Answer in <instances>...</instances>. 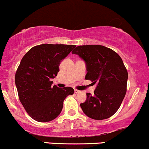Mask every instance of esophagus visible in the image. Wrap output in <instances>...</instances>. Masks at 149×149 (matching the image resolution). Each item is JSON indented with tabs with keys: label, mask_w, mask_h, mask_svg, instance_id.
I'll return each mask as SVG.
<instances>
[{
	"label": "esophagus",
	"mask_w": 149,
	"mask_h": 149,
	"mask_svg": "<svg viewBox=\"0 0 149 149\" xmlns=\"http://www.w3.org/2000/svg\"><path fill=\"white\" fill-rule=\"evenodd\" d=\"M74 93H79V92H80V91L79 90H78V89H74Z\"/></svg>",
	"instance_id": "obj_1"
}]
</instances>
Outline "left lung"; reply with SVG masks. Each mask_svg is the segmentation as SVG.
Returning a JSON list of instances; mask_svg holds the SVG:
<instances>
[{
	"mask_svg": "<svg viewBox=\"0 0 149 149\" xmlns=\"http://www.w3.org/2000/svg\"><path fill=\"white\" fill-rule=\"evenodd\" d=\"M72 53L85 61V79L97 84L93 95L87 93V100L80 104L83 112L96 120L111 117L119 109L126 92L128 72L121 57L100 45L77 46Z\"/></svg>",
	"mask_w": 149,
	"mask_h": 149,
	"instance_id": "1",
	"label": "left lung"
}]
</instances>
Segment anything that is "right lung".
Masks as SVG:
<instances>
[{
	"label": "right lung",
	"mask_w": 149,
	"mask_h": 149,
	"mask_svg": "<svg viewBox=\"0 0 149 149\" xmlns=\"http://www.w3.org/2000/svg\"><path fill=\"white\" fill-rule=\"evenodd\" d=\"M73 45L42 44L35 46L23 56L15 72L19 100L32 119L47 122L59 116L65 99L74 89L52 86L60 62L70 53Z\"/></svg>",
	"instance_id": "right-lung-1"
}]
</instances>
